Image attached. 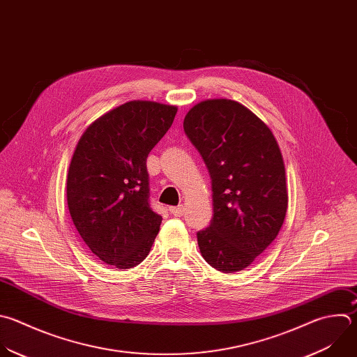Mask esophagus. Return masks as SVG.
Instances as JSON below:
<instances>
[{"label": "esophagus", "mask_w": 357, "mask_h": 357, "mask_svg": "<svg viewBox=\"0 0 357 357\" xmlns=\"http://www.w3.org/2000/svg\"><path fill=\"white\" fill-rule=\"evenodd\" d=\"M169 211H171L174 215H176V217H182L183 213H185V207H183L182 204H179V206H176V207H169Z\"/></svg>", "instance_id": "34e87169"}]
</instances>
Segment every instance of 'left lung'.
I'll list each match as a JSON object with an SVG mask.
<instances>
[{
  "instance_id": "obj_1",
  "label": "left lung",
  "mask_w": 357,
  "mask_h": 357,
  "mask_svg": "<svg viewBox=\"0 0 357 357\" xmlns=\"http://www.w3.org/2000/svg\"><path fill=\"white\" fill-rule=\"evenodd\" d=\"M213 192V218L197 232L204 261L222 273L248 268L278 236L287 211L286 171L271 129L231 99H207L185 116Z\"/></svg>"
}]
</instances>
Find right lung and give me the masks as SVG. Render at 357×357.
I'll list each match as a JSON object with an SVG mask.
<instances>
[{"label":"right lung","instance_id":"obj_1","mask_svg":"<svg viewBox=\"0 0 357 357\" xmlns=\"http://www.w3.org/2000/svg\"><path fill=\"white\" fill-rule=\"evenodd\" d=\"M176 112L151 100L126 102L92 122L74 150L67 175L73 222L91 252L116 269L142 264L160 231L146 161Z\"/></svg>","mask_w":357,"mask_h":357}]
</instances>
